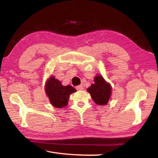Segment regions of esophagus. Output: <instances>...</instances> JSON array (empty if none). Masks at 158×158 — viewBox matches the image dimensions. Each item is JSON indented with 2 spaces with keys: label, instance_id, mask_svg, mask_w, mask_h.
<instances>
[{
  "label": "esophagus",
  "instance_id": "obj_1",
  "mask_svg": "<svg viewBox=\"0 0 158 158\" xmlns=\"http://www.w3.org/2000/svg\"><path fill=\"white\" fill-rule=\"evenodd\" d=\"M83 89H84V87H83L82 85H77V86H76V89L78 90H81Z\"/></svg>",
  "mask_w": 158,
  "mask_h": 158
}]
</instances>
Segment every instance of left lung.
I'll return each mask as SVG.
<instances>
[{"instance_id":"8db88e82","label":"left lung","mask_w":158,"mask_h":158,"mask_svg":"<svg viewBox=\"0 0 158 158\" xmlns=\"http://www.w3.org/2000/svg\"><path fill=\"white\" fill-rule=\"evenodd\" d=\"M94 84L87 89L93 101L98 105H106L111 95V86L101 75L95 77Z\"/></svg>"}]
</instances>
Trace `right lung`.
<instances>
[{
	"label": "right lung",
	"instance_id": "obj_1",
	"mask_svg": "<svg viewBox=\"0 0 158 158\" xmlns=\"http://www.w3.org/2000/svg\"><path fill=\"white\" fill-rule=\"evenodd\" d=\"M77 90L71 85H62L53 76L49 78L45 84V92L52 105L56 108H63L68 104L69 98Z\"/></svg>",
	"mask_w": 158,
	"mask_h": 158
}]
</instances>
